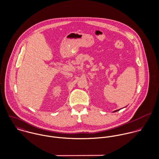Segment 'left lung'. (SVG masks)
I'll return each instance as SVG.
<instances>
[{"instance_id": "8db88e82", "label": "left lung", "mask_w": 159, "mask_h": 159, "mask_svg": "<svg viewBox=\"0 0 159 159\" xmlns=\"http://www.w3.org/2000/svg\"><path fill=\"white\" fill-rule=\"evenodd\" d=\"M120 110V109H119V110H116V111H113V113L114 112H116V111H119V110Z\"/></svg>"}]
</instances>
